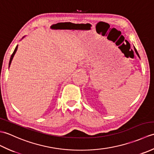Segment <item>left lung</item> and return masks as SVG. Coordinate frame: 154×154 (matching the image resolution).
<instances>
[{
    "label": "left lung",
    "instance_id": "8db88e82",
    "mask_svg": "<svg viewBox=\"0 0 154 154\" xmlns=\"http://www.w3.org/2000/svg\"><path fill=\"white\" fill-rule=\"evenodd\" d=\"M134 50H135V51H136V54H137V55H138V57H140V56H139V54H138V51H137V50H136V48H134Z\"/></svg>",
    "mask_w": 154,
    "mask_h": 154
}]
</instances>
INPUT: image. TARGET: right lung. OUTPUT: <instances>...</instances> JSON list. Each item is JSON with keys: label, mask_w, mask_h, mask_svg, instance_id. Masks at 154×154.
<instances>
[{"label": "right lung", "mask_w": 154, "mask_h": 154, "mask_svg": "<svg viewBox=\"0 0 154 154\" xmlns=\"http://www.w3.org/2000/svg\"><path fill=\"white\" fill-rule=\"evenodd\" d=\"M17 49H18V45H17V46L16 47V48H15V50H14V52H13L12 54V55H11V59H10V61H9V67H10V65H11V62H12V59H13V57H14V54H15V53H16V50H17Z\"/></svg>", "instance_id": "1"}]
</instances>
